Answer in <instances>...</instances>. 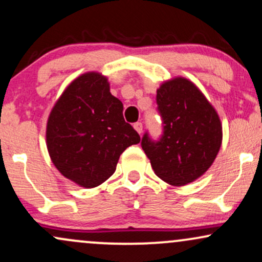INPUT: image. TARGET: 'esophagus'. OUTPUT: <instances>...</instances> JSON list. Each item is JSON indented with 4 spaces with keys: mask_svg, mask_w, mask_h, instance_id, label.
<instances>
[{
    "mask_svg": "<svg viewBox=\"0 0 262 262\" xmlns=\"http://www.w3.org/2000/svg\"><path fill=\"white\" fill-rule=\"evenodd\" d=\"M134 129L138 132V133L141 134V132H143V124H141L140 122H137L134 124Z\"/></svg>",
    "mask_w": 262,
    "mask_h": 262,
    "instance_id": "esophagus-1",
    "label": "esophagus"
}]
</instances>
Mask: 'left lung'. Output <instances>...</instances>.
I'll use <instances>...</instances> for the list:
<instances>
[{
	"instance_id": "left-lung-1",
	"label": "left lung",
	"mask_w": 262,
	"mask_h": 262,
	"mask_svg": "<svg viewBox=\"0 0 262 262\" xmlns=\"http://www.w3.org/2000/svg\"><path fill=\"white\" fill-rule=\"evenodd\" d=\"M156 102L164 134L159 141L145 134L141 148L162 181L171 186L193 182L217 158L223 139L221 118L202 91L182 76L164 81Z\"/></svg>"
}]
</instances>
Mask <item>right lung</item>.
<instances>
[{
	"label": "right lung",
	"instance_id": "1",
	"mask_svg": "<svg viewBox=\"0 0 262 262\" xmlns=\"http://www.w3.org/2000/svg\"><path fill=\"white\" fill-rule=\"evenodd\" d=\"M47 148L54 166L80 187L93 188L110 179L119 156L140 137L123 117V103L97 71L69 83L50 111Z\"/></svg>",
	"mask_w": 262,
	"mask_h": 262
}]
</instances>
